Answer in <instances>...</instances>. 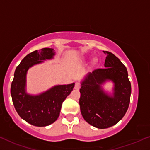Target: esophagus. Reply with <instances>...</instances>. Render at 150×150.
Returning <instances> with one entry per match:
<instances>
[{
	"label": "esophagus",
	"instance_id": "1",
	"mask_svg": "<svg viewBox=\"0 0 150 150\" xmlns=\"http://www.w3.org/2000/svg\"><path fill=\"white\" fill-rule=\"evenodd\" d=\"M80 88V83L79 82H76L75 84V89L76 90H79Z\"/></svg>",
	"mask_w": 150,
	"mask_h": 150
}]
</instances>
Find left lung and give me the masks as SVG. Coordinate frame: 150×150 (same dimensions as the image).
<instances>
[{
    "label": "left lung",
    "mask_w": 150,
    "mask_h": 150,
    "mask_svg": "<svg viewBox=\"0 0 150 150\" xmlns=\"http://www.w3.org/2000/svg\"><path fill=\"white\" fill-rule=\"evenodd\" d=\"M104 68L95 69L82 83L79 104L85 120L99 129L116 125L125 115L130 102L131 83L126 67L117 57L105 51ZM108 79L115 83L113 97L105 94L100 85Z\"/></svg>",
    "instance_id": "obj_1"
}]
</instances>
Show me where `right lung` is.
Segmentation results:
<instances>
[{"label":"right lung","mask_w":150,"mask_h":150,"mask_svg":"<svg viewBox=\"0 0 150 150\" xmlns=\"http://www.w3.org/2000/svg\"><path fill=\"white\" fill-rule=\"evenodd\" d=\"M53 49L42 48L26 55L16 67L11 83L13 103L19 116L29 124L37 127L50 125L58 118L64 100L71 93L75 84L57 85L40 95L25 93V76L29 67L52 58Z\"/></svg>","instance_id":"right-lung-1"}]
</instances>
